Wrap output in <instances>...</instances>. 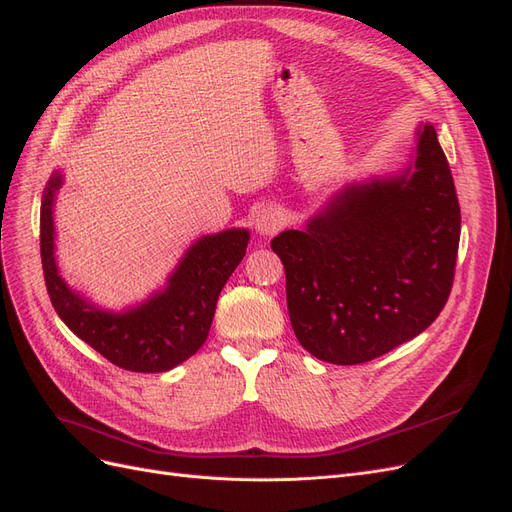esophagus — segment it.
Wrapping results in <instances>:
<instances>
[{
  "label": "esophagus",
  "mask_w": 512,
  "mask_h": 512,
  "mask_svg": "<svg viewBox=\"0 0 512 512\" xmlns=\"http://www.w3.org/2000/svg\"><path fill=\"white\" fill-rule=\"evenodd\" d=\"M287 223L285 215H282L280 208L276 206H266L261 208L255 217V230L259 236H272L278 230H282V225Z\"/></svg>",
  "instance_id": "obj_1"
}]
</instances>
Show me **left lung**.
<instances>
[{
	"mask_svg": "<svg viewBox=\"0 0 512 512\" xmlns=\"http://www.w3.org/2000/svg\"><path fill=\"white\" fill-rule=\"evenodd\" d=\"M460 204L432 124L411 164L337 192L304 230L272 240L291 327L333 365L373 361L428 329L453 285Z\"/></svg>",
	"mask_w": 512,
	"mask_h": 512,
	"instance_id": "obj_1",
	"label": "left lung"
}]
</instances>
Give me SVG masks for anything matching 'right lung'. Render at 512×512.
Masks as SVG:
<instances>
[{"instance_id": "add662e5", "label": "right lung", "mask_w": 512, "mask_h": 512, "mask_svg": "<svg viewBox=\"0 0 512 512\" xmlns=\"http://www.w3.org/2000/svg\"><path fill=\"white\" fill-rule=\"evenodd\" d=\"M61 183L63 175L54 170L40 211L42 268L56 314L82 342L126 371L162 373L187 361L206 342L219 293L246 253L249 232L225 230L198 238L164 291L137 308L107 312L71 291L56 268L52 204Z\"/></svg>"}]
</instances>
